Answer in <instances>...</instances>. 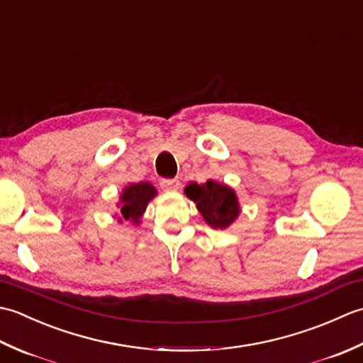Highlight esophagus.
<instances>
[{
    "label": "esophagus",
    "mask_w": 363,
    "mask_h": 363,
    "mask_svg": "<svg viewBox=\"0 0 363 363\" xmlns=\"http://www.w3.org/2000/svg\"><path fill=\"white\" fill-rule=\"evenodd\" d=\"M179 181L177 179H164V181H160V187L164 189L165 191H176L177 189H179Z\"/></svg>",
    "instance_id": "1"
}]
</instances>
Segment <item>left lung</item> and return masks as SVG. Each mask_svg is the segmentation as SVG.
<instances>
[{
  "label": "left lung",
  "mask_w": 363,
  "mask_h": 363,
  "mask_svg": "<svg viewBox=\"0 0 363 363\" xmlns=\"http://www.w3.org/2000/svg\"><path fill=\"white\" fill-rule=\"evenodd\" d=\"M184 194L196 204L198 212L212 229H228L240 215V203L233 187L209 179L204 184L190 182Z\"/></svg>",
  "instance_id": "left-lung-1"
}]
</instances>
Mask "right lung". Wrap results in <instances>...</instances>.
I'll use <instances>...</instances> for the list:
<instances>
[{
    "label": "right lung",
    "mask_w": 363,
    "mask_h": 363,
    "mask_svg": "<svg viewBox=\"0 0 363 363\" xmlns=\"http://www.w3.org/2000/svg\"><path fill=\"white\" fill-rule=\"evenodd\" d=\"M156 196L157 190L148 181L128 184V186L121 190L120 199L117 203L118 212L115 213L117 221H129L135 226L140 225L143 213L146 211V207H148V203Z\"/></svg>",
    "instance_id": "1"
}]
</instances>
